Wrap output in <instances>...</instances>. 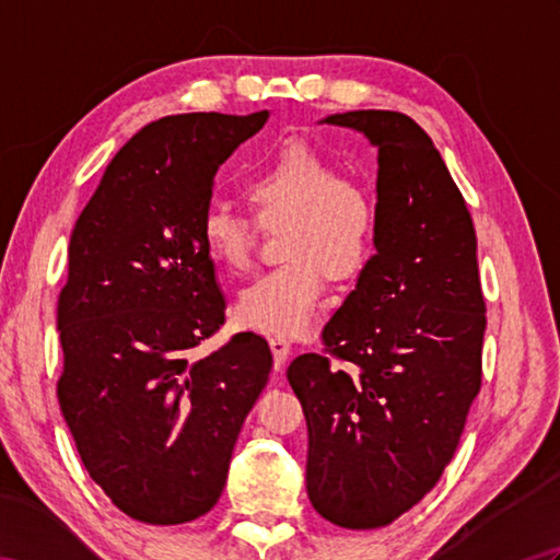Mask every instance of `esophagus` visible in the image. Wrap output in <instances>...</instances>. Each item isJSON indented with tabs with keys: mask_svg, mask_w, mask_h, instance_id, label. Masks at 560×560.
<instances>
[{
	"mask_svg": "<svg viewBox=\"0 0 560 560\" xmlns=\"http://www.w3.org/2000/svg\"><path fill=\"white\" fill-rule=\"evenodd\" d=\"M269 349L273 353V368H277V371H279V368L287 363V359H289L291 343H289L287 337H271L269 339Z\"/></svg>",
	"mask_w": 560,
	"mask_h": 560,
	"instance_id": "esophagus-1",
	"label": "esophagus"
}]
</instances>
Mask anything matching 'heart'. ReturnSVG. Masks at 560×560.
<instances>
[{
    "label": "heart",
    "mask_w": 560,
    "mask_h": 560,
    "mask_svg": "<svg viewBox=\"0 0 560 560\" xmlns=\"http://www.w3.org/2000/svg\"><path fill=\"white\" fill-rule=\"evenodd\" d=\"M243 197L255 221L229 207H211L199 225L205 255L219 269L245 273L253 267L257 226L283 225L273 269L241 293V325L265 335L293 337L315 325L327 301V272L335 281L359 277L373 253L377 207L365 185L343 177L325 153L289 141L245 177Z\"/></svg>",
    "instance_id": "obj_1"
}]
</instances>
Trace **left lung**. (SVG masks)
I'll use <instances>...</instances> for the list:
<instances>
[{
    "label": "left lung",
    "instance_id": "8db88e82",
    "mask_svg": "<svg viewBox=\"0 0 560 560\" xmlns=\"http://www.w3.org/2000/svg\"><path fill=\"white\" fill-rule=\"evenodd\" d=\"M323 122L377 147V255L289 365L307 421L311 503L347 529L407 513L443 477L481 389L486 301L471 213L409 115L351 110Z\"/></svg>",
    "mask_w": 560,
    "mask_h": 560
}]
</instances>
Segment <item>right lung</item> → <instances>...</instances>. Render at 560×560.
I'll use <instances>...</instances> for the list:
<instances>
[{
    "label": "right lung",
    "mask_w": 560,
    "mask_h": 560,
    "mask_svg": "<svg viewBox=\"0 0 560 560\" xmlns=\"http://www.w3.org/2000/svg\"><path fill=\"white\" fill-rule=\"evenodd\" d=\"M267 117L189 113L147 125L115 153L71 231L57 301L59 409L89 477L147 525H183L217 505L271 371L257 335L197 351L225 319L199 241L213 175Z\"/></svg>",
    "instance_id": "add662e5"
}]
</instances>
